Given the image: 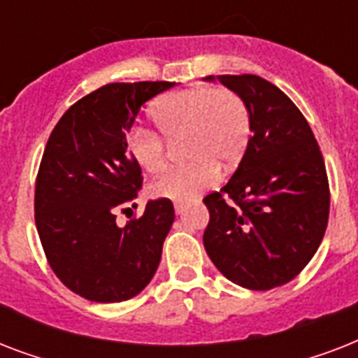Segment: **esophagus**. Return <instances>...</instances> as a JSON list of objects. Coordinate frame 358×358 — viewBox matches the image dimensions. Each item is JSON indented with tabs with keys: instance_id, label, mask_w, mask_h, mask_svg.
<instances>
[{
	"instance_id": "obj_1",
	"label": "esophagus",
	"mask_w": 358,
	"mask_h": 358,
	"mask_svg": "<svg viewBox=\"0 0 358 358\" xmlns=\"http://www.w3.org/2000/svg\"><path fill=\"white\" fill-rule=\"evenodd\" d=\"M174 210H176V213L184 212V202H174Z\"/></svg>"
}]
</instances>
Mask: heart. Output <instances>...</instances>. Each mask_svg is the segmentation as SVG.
I'll use <instances>...</instances> for the list:
<instances>
[{
  "mask_svg": "<svg viewBox=\"0 0 358 358\" xmlns=\"http://www.w3.org/2000/svg\"><path fill=\"white\" fill-rule=\"evenodd\" d=\"M150 119L156 131L134 128L126 134L131 162L148 174L167 167V143L185 137L184 156L191 165L169 171L150 185L156 199L187 202L221 178V169L234 167L243 157L250 139L249 106L227 87H196L169 92L154 102Z\"/></svg>",
  "mask_w": 358,
  "mask_h": 358,
  "instance_id": "b5f03b06",
  "label": "heart"
}]
</instances>
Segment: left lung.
Listing matches in <instances>:
<instances>
[{
    "mask_svg": "<svg viewBox=\"0 0 358 358\" xmlns=\"http://www.w3.org/2000/svg\"><path fill=\"white\" fill-rule=\"evenodd\" d=\"M217 80L247 102L252 135L232 178L202 201L210 212L204 249L238 286L277 288L305 269L327 229L331 191L323 154L303 113L278 87L252 74Z\"/></svg>",
    "mask_w": 358,
    "mask_h": 358,
    "instance_id": "obj_1",
    "label": "left lung"
}]
</instances>
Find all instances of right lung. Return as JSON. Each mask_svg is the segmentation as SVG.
Returning a JSON list of instances; mask_svg holds the SVG:
<instances>
[{"mask_svg": "<svg viewBox=\"0 0 358 358\" xmlns=\"http://www.w3.org/2000/svg\"><path fill=\"white\" fill-rule=\"evenodd\" d=\"M173 87L171 81L100 87L70 106L48 139L35 184L36 230L53 273L80 297L128 301L159 266L173 202L150 201L124 229L117 212L129 210L143 185L141 167L126 150V131L148 100Z\"/></svg>", "mask_w": 358, "mask_h": 358, "instance_id": "right-lung-1", "label": "right lung"}]
</instances>
